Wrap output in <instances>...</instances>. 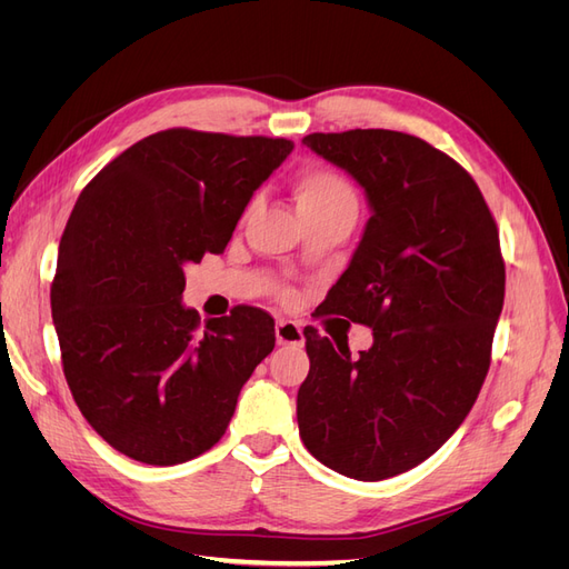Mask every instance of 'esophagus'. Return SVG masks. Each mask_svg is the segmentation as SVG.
<instances>
[{
  "label": "esophagus",
  "instance_id": "34e87169",
  "mask_svg": "<svg viewBox=\"0 0 569 569\" xmlns=\"http://www.w3.org/2000/svg\"><path fill=\"white\" fill-rule=\"evenodd\" d=\"M274 339H278V343H282V347H303V330L301 325L297 320H278V325H274Z\"/></svg>",
  "mask_w": 569,
  "mask_h": 569
}]
</instances>
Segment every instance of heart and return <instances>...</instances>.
<instances>
[{
  "instance_id": "heart-1",
  "label": "heart",
  "mask_w": 569,
  "mask_h": 569,
  "mask_svg": "<svg viewBox=\"0 0 569 569\" xmlns=\"http://www.w3.org/2000/svg\"><path fill=\"white\" fill-rule=\"evenodd\" d=\"M295 194H297L299 213L343 209V206L358 211V199H356L353 187L341 176L325 168L303 170L295 182ZM284 297H289V291H284Z\"/></svg>"
}]
</instances>
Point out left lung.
Here are the masks:
<instances>
[{"mask_svg":"<svg viewBox=\"0 0 569 569\" xmlns=\"http://www.w3.org/2000/svg\"><path fill=\"white\" fill-rule=\"evenodd\" d=\"M303 144L366 189L370 220L322 313L372 327V347L306 327L297 396L303 446L327 468L380 481L416 468L468 418L506 297L496 220L468 170L396 130L313 132Z\"/></svg>","mask_w":569,"mask_h":569,"instance_id":"1","label":"left lung"}]
</instances>
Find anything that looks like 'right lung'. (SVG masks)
Segmentation results:
<instances>
[{
	"instance_id": "add662e5",
	"label": "right lung",
	"mask_w": 569,
	"mask_h": 569,
	"mask_svg": "<svg viewBox=\"0 0 569 569\" xmlns=\"http://www.w3.org/2000/svg\"><path fill=\"white\" fill-rule=\"evenodd\" d=\"M295 149L282 137L170 128L82 189L51 282L66 382L94 432L147 465H178L226 435L274 347L253 306L201 325L184 268L228 247L249 199Z\"/></svg>"
}]
</instances>
